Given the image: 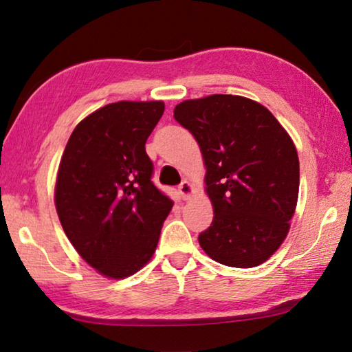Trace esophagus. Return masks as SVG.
Segmentation results:
<instances>
[{
	"instance_id": "34e87169",
	"label": "esophagus",
	"mask_w": 352,
	"mask_h": 352,
	"mask_svg": "<svg viewBox=\"0 0 352 352\" xmlns=\"http://www.w3.org/2000/svg\"><path fill=\"white\" fill-rule=\"evenodd\" d=\"M178 192H180V197L183 200H188L190 195H192V192H194L192 184H190L188 180H183L180 183V186H178Z\"/></svg>"
}]
</instances>
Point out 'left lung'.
<instances>
[{"label": "left lung", "mask_w": 352, "mask_h": 352, "mask_svg": "<svg viewBox=\"0 0 352 352\" xmlns=\"http://www.w3.org/2000/svg\"><path fill=\"white\" fill-rule=\"evenodd\" d=\"M174 118L197 140L214 208L200 247L211 259L250 269L265 262L289 233L300 189L294 141L264 105L233 94L178 104Z\"/></svg>", "instance_id": "1"}]
</instances>
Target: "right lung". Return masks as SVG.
<instances>
[{
  "instance_id": "obj_1",
  "label": "right lung",
  "mask_w": 352,
  "mask_h": 352,
  "mask_svg": "<svg viewBox=\"0 0 352 352\" xmlns=\"http://www.w3.org/2000/svg\"><path fill=\"white\" fill-rule=\"evenodd\" d=\"M163 111L162 100L102 107L77 124L58 166L56 208L65 234L109 278L147 264L174 205L153 184L146 153Z\"/></svg>"
}]
</instances>
